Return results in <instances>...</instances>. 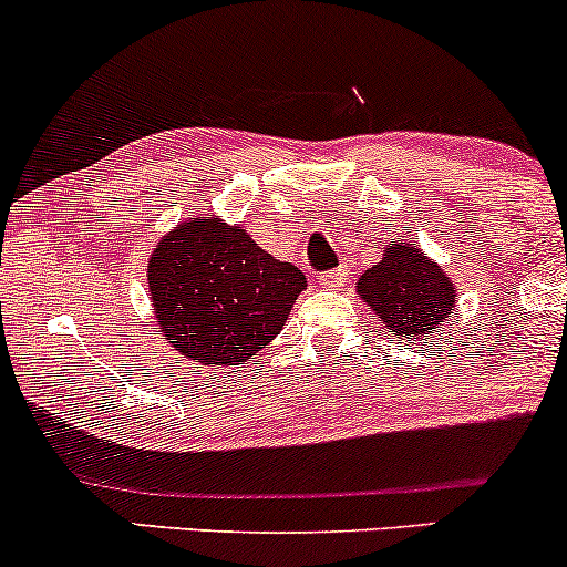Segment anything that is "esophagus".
<instances>
[{
  "instance_id": "esophagus-1",
  "label": "esophagus",
  "mask_w": 567,
  "mask_h": 567,
  "mask_svg": "<svg viewBox=\"0 0 567 567\" xmlns=\"http://www.w3.org/2000/svg\"><path fill=\"white\" fill-rule=\"evenodd\" d=\"M344 279H347V271L344 269H333V271L320 274V285H322V288H331V290L341 288V285H344Z\"/></svg>"
}]
</instances>
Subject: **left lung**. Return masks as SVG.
<instances>
[{"mask_svg":"<svg viewBox=\"0 0 567 567\" xmlns=\"http://www.w3.org/2000/svg\"><path fill=\"white\" fill-rule=\"evenodd\" d=\"M354 293L374 312L382 331L395 336L398 344H427V336L433 339L455 315L457 285L427 252L398 239L395 245H384L377 266L360 274Z\"/></svg>","mask_w":567,"mask_h":567,"instance_id":"left-lung-1","label":"left lung"}]
</instances>
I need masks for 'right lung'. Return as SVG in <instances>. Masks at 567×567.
<instances>
[{"instance_id": "1", "label": "right lung", "mask_w": 567, "mask_h": 567, "mask_svg": "<svg viewBox=\"0 0 567 567\" xmlns=\"http://www.w3.org/2000/svg\"><path fill=\"white\" fill-rule=\"evenodd\" d=\"M307 277L260 250L239 223L193 215L147 258L153 320L198 365H241L282 331Z\"/></svg>"}]
</instances>
